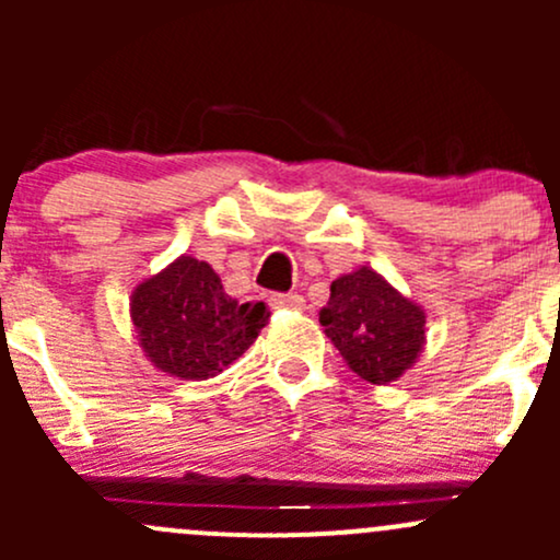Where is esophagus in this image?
<instances>
[{
  "label": "esophagus",
  "instance_id": "obj_1",
  "mask_svg": "<svg viewBox=\"0 0 560 560\" xmlns=\"http://www.w3.org/2000/svg\"><path fill=\"white\" fill-rule=\"evenodd\" d=\"M270 306L301 312V308L306 306V301H303V295H298V292H290V295H270Z\"/></svg>",
  "mask_w": 560,
  "mask_h": 560
}]
</instances>
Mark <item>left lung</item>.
<instances>
[{
	"instance_id": "1",
	"label": "left lung",
	"mask_w": 560,
	"mask_h": 560,
	"mask_svg": "<svg viewBox=\"0 0 560 560\" xmlns=\"http://www.w3.org/2000/svg\"><path fill=\"white\" fill-rule=\"evenodd\" d=\"M319 322L349 369L371 385L398 382L425 347V312L365 265L332 281Z\"/></svg>"
}]
</instances>
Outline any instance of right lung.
<instances>
[{
  "instance_id": "add662e5",
  "label": "right lung",
  "mask_w": 560,
  "mask_h": 560,
  "mask_svg": "<svg viewBox=\"0 0 560 560\" xmlns=\"http://www.w3.org/2000/svg\"><path fill=\"white\" fill-rule=\"evenodd\" d=\"M143 354L165 374L202 382L222 374L268 325L265 303H238L202 259L178 257L129 298Z\"/></svg>"
}]
</instances>
